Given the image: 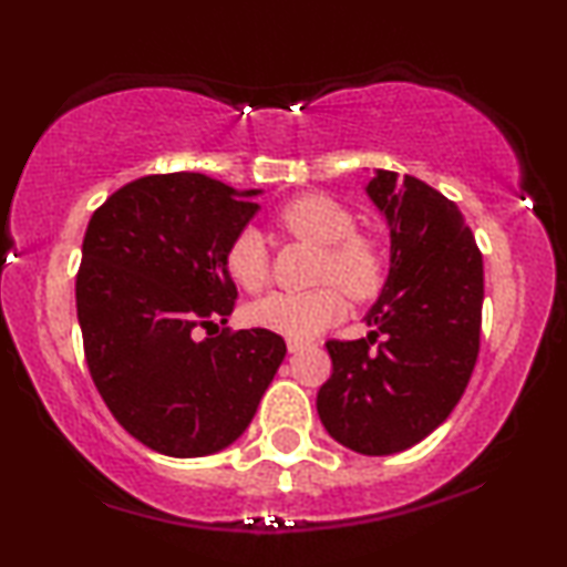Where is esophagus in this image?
Here are the masks:
<instances>
[{
  "instance_id": "1",
  "label": "esophagus",
  "mask_w": 567,
  "mask_h": 567,
  "mask_svg": "<svg viewBox=\"0 0 567 567\" xmlns=\"http://www.w3.org/2000/svg\"><path fill=\"white\" fill-rule=\"evenodd\" d=\"M286 348H289V353H299L301 348H305V343H301V340H286Z\"/></svg>"
}]
</instances>
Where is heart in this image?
<instances>
[{
    "label": "heart",
    "instance_id": "obj_1",
    "mask_svg": "<svg viewBox=\"0 0 567 567\" xmlns=\"http://www.w3.org/2000/svg\"><path fill=\"white\" fill-rule=\"evenodd\" d=\"M278 224L291 237L322 247L320 278L322 284H336L348 297L361 299L374 291L382 274L379 250L369 237L355 231L353 214L336 198L322 193H309L286 204L278 212ZM224 268L231 281L245 291H258L268 281V252L262 237L255 229H239L224 250ZM346 301L338 289L309 293L276 291L245 309V320L252 328L270 330L291 340H309L343 320Z\"/></svg>",
    "mask_w": 567,
    "mask_h": 567
}]
</instances>
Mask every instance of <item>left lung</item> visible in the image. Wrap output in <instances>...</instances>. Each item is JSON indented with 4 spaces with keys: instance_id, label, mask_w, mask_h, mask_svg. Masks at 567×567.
<instances>
[{
    "instance_id": "left-lung-1",
    "label": "left lung",
    "mask_w": 567,
    "mask_h": 567,
    "mask_svg": "<svg viewBox=\"0 0 567 567\" xmlns=\"http://www.w3.org/2000/svg\"><path fill=\"white\" fill-rule=\"evenodd\" d=\"M367 196L390 227V274L363 317L369 336L328 340L332 374L317 392V413L338 444L386 456L436 431L467 390L483 255L456 204L417 177L377 169Z\"/></svg>"
}]
</instances>
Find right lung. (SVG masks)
<instances>
[{"instance_id": "obj_1", "label": "right lung", "mask_w": 567, "mask_h": 567, "mask_svg": "<svg viewBox=\"0 0 567 567\" xmlns=\"http://www.w3.org/2000/svg\"><path fill=\"white\" fill-rule=\"evenodd\" d=\"M260 190L198 173L146 175L92 214L76 274V317L92 382L115 421L167 456H206L243 436L286 355L270 330L227 322L237 286L224 250Z\"/></svg>"}]
</instances>
